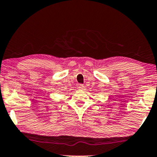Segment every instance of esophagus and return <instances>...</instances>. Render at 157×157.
<instances>
[{
	"label": "esophagus",
	"instance_id": "esophagus-1",
	"mask_svg": "<svg viewBox=\"0 0 157 157\" xmlns=\"http://www.w3.org/2000/svg\"><path fill=\"white\" fill-rule=\"evenodd\" d=\"M83 88H84V86L83 85V84H80V85H79L78 87V90H82L83 89Z\"/></svg>",
	"mask_w": 157,
	"mask_h": 157
}]
</instances>
